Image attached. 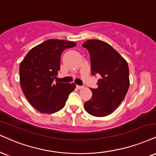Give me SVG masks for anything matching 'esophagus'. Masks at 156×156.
Returning a JSON list of instances; mask_svg holds the SVG:
<instances>
[{"label":"esophagus","instance_id":"obj_1","mask_svg":"<svg viewBox=\"0 0 156 156\" xmlns=\"http://www.w3.org/2000/svg\"><path fill=\"white\" fill-rule=\"evenodd\" d=\"M76 87H77V89H79V90H80V89H83V88H84V86L76 85Z\"/></svg>","mask_w":156,"mask_h":156}]
</instances>
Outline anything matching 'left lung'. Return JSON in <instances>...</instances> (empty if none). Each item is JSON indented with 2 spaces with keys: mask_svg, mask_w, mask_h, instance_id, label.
<instances>
[{
  "mask_svg": "<svg viewBox=\"0 0 156 156\" xmlns=\"http://www.w3.org/2000/svg\"><path fill=\"white\" fill-rule=\"evenodd\" d=\"M82 47L88 50L91 73L99 74L97 89L90 88L91 99L84 103L86 111L92 116L110 115L120 105L129 87V72L126 61L111 46L99 40H89Z\"/></svg>",
  "mask_w": 156,
  "mask_h": 156,
  "instance_id": "8db88e82",
  "label": "left lung"
}]
</instances>
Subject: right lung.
Returning <instances> with one entry per match:
<instances>
[{
  "mask_svg": "<svg viewBox=\"0 0 156 156\" xmlns=\"http://www.w3.org/2000/svg\"><path fill=\"white\" fill-rule=\"evenodd\" d=\"M74 42L48 40L32 48L20 63V84L27 99L43 113H54L64 107L74 83L54 82L60 70L61 55Z\"/></svg>",
  "mask_w": 156,
  "mask_h": 156,
  "instance_id": "add662e5",
  "label": "right lung"
}]
</instances>
